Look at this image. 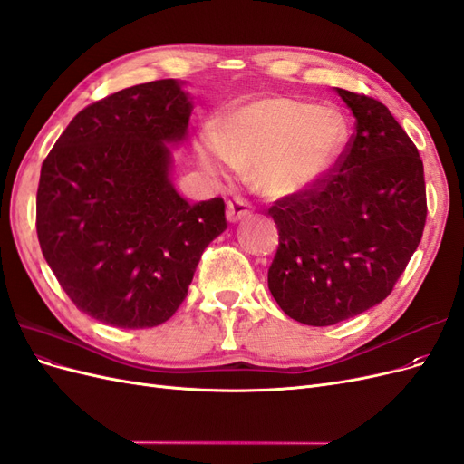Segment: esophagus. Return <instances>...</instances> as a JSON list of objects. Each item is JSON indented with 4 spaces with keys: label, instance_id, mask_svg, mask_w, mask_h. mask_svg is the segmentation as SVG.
<instances>
[{
    "label": "esophagus",
    "instance_id": "obj_1",
    "mask_svg": "<svg viewBox=\"0 0 464 464\" xmlns=\"http://www.w3.org/2000/svg\"><path fill=\"white\" fill-rule=\"evenodd\" d=\"M249 210H251V205L247 201L236 198L227 203V218H228V222H237V220L246 218L249 215Z\"/></svg>",
    "mask_w": 464,
    "mask_h": 464
}]
</instances>
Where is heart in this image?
I'll use <instances>...</instances> for the list:
<instances>
[{
  "mask_svg": "<svg viewBox=\"0 0 464 464\" xmlns=\"http://www.w3.org/2000/svg\"><path fill=\"white\" fill-rule=\"evenodd\" d=\"M210 137L195 145L199 166L213 179L230 168L249 170L269 195H296L329 172L344 141L336 111L292 98H259L224 111Z\"/></svg>",
  "mask_w": 464,
  "mask_h": 464,
  "instance_id": "heart-1",
  "label": "heart"
}]
</instances>
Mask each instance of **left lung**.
<instances>
[{"label":"left lung","mask_w":464,"mask_h":464,"mask_svg":"<svg viewBox=\"0 0 464 464\" xmlns=\"http://www.w3.org/2000/svg\"><path fill=\"white\" fill-rule=\"evenodd\" d=\"M356 118L346 150L317 184L276 201L269 290L288 317L327 327L383 302L426 224L424 164L385 104L334 89Z\"/></svg>","instance_id":"obj_1"}]
</instances>
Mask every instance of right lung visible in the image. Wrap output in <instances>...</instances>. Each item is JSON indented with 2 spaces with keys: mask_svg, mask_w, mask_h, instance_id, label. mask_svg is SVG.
Segmentation results:
<instances>
[{
  "mask_svg": "<svg viewBox=\"0 0 464 464\" xmlns=\"http://www.w3.org/2000/svg\"><path fill=\"white\" fill-rule=\"evenodd\" d=\"M181 87L150 81L87 106L42 164V256L79 310L111 327L170 319L227 230L220 198L191 205L170 179V147L186 141L193 110Z\"/></svg>",
  "mask_w": 464,
  "mask_h": 464,
  "instance_id": "obj_1",
  "label": "right lung"
}]
</instances>
